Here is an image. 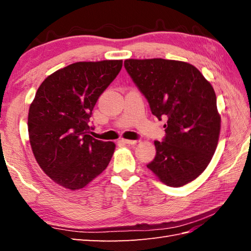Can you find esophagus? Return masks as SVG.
<instances>
[{
  "mask_svg": "<svg viewBox=\"0 0 251 251\" xmlns=\"http://www.w3.org/2000/svg\"><path fill=\"white\" fill-rule=\"evenodd\" d=\"M123 143H126V145H136L138 142L137 140H128V139H122L121 140Z\"/></svg>",
  "mask_w": 251,
  "mask_h": 251,
  "instance_id": "obj_1",
  "label": "esophagus"
}]
</instances>
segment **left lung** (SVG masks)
I'll list each match as a JSON object with an SVG mask.
<instances>
[{
  "instance_id": "1",
  "label": "left lung",
  "mask_w": 251,
  "mask_h": 251,
  "mask_svg": "<svg viewBox=\"0 0 251 251\" xmlns=\"http://www.w3.org/2000/svg\"><path fill=\"white\" fill-rule=\"evenodd\" d=\"M124 67L147 98L166 136L154 141L156 155L147 167L163 183L182 186L210 163L219 140L221 119L211 84L188 62L127 59Z\"/></svg>"
}]
</instances>
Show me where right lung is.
Returning <instances> with one entry per match:
<instances>
[{
	"instance_id": "obj_1",
	"label": "right lung",
	"mask_w": 251,
	"mask_h": 251,
	"mask_svg": "<svg viewBox=\"0 0 251 251\" xmlns=\"http://www.w3.org/2000/svg\"><path fill=\"white\" fill-rule=\"evenodd\" d=\"M122 66L123 60L75 62L50 74L37 89L28 115L30 145L42 170L63 188H84L111 161L115 145L88 135V122Z\"/></svg>"
}]
</instances>
